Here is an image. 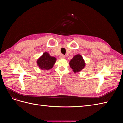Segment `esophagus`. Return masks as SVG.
<instances>
[{
    "label": "esophagus",
    "mask_w": 123,
    "mask_h": 123,
    "mask_svg": "<svg viewBox=\"0 0 123 123\" xmlns=\"http://www.w3.org/2000/svg\"><path fill=\"white\" fill-rule=\"evenodd\" d=\"M59 58H61V59H63V58H65V56L64 54H61L60 56H59Z\"/></svg>",
    "instance_id": "1"
}]
</instances>
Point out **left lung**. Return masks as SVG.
<instances>
[{"instance_id": "8db88e82", "label": "left lung", "mask_w": 123, "mask_h": 123, "mask_svg": "<svg viewBox=\"0 0 123 123\" xmlns=\"http://www.w3.org/2000/svg\"><path fill=\"white\" fill-rule=\"evenodd\" d=\"M69 65L73 71L76 73L82 70L85 66V62L83 57L80 54L74 56L70 61Z\"/></svg>"}]
</instances>
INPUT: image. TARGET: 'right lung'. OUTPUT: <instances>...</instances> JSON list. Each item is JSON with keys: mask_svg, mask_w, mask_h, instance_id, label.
Here are the masks:
<instances>
[{"mask_svg": "<svg viewBox=\"0 0 123 123\" xmlns=\"http://www.w3.org/2000/svg\"><path fill=\"white\" fill-rule=\"evenodd\" d=\"M56 61V58L51 56L48 52H44L37 59V64L42 70H50L52 68Z\"/></svg>", "mask_w": 123, "mask_h": 123, "instance_id": "right-lung-1", "label": "right lung"}]
</instances>
